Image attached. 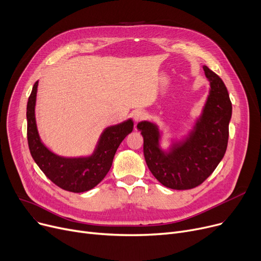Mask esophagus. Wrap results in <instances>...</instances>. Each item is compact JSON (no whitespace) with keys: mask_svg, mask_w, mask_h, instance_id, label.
I'll return each mask as SVG.
<instances>
[{"mask_svg":"<svg viewBox=\"0 0 261 261\" xmlns=\"http://www.w3.org/2000/svg\"><path fill=\"white\" fill-rule=\"evenodd\" d=\"M132 117H133L135 122H139V121L143 120L146 117V113L144 111H142V110H138V111H135L132 114Z\"/></svg>","mask_w":261,"mask_h":261,"instance_id":"34e87169","label":"esophagus"}]
</instances>
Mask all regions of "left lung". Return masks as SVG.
Segmentation results:
<instances>
[{
	"mask_svg": "<svg viewBox=\"0 0 261 261\" xmlns=\"http://www.w3.org/2000/svg\"><path fill=\"white\" fill-rule=\"evenodd\" d=\"M203 70L211 91L196 129L170 153L159 148L160 132L153 123L142 121L138 129L144 138V155L155 179L172 189H191L202 184L223 159L228 142L231 102L222 79L207 66Z\"/></svg>",
	"mask_w": 261,
	"mask_h": 261,
	"instance_id": "1",
	"label": "left lung"
}]
</instances>
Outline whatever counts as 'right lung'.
Wrapping results in <instances>:
<instances>
[{
  "label": "right lung",
  "instance_id": "obj_1",
  "mask_svg": "<svg viewBox=\"0 0 261 261\" xmlns=\"http://www.w3.org/2000/svg\"><path fill=\"white\" fill-rule=\"evenodd\" d=\"M38 81L27 102V142L31 154L39 168L58 187L84 193L100 183L112 166L116 150L126 136L133 130L131 119L119 125L107 128L100 136L97 148L93 155L80 159H64L50 152L41 143L35 118V105Z\"/></svg>",
  "mask_w": 261,
  "mask_h": 261
}]
</instances>
